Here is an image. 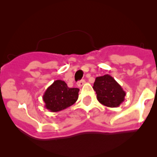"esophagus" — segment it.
<instances>
[{
    "label": "esophagus",
    "instance_id": "esophagus-1",
    "mask_svg": "<svg viewBox=\"0 0 157 157\" xmlns=\"http://www.w3.org/2000/svg\"><path fill=\"white\" fill-rule=\"evenodd\" d=\"M85 83H86L85 80H84V79H82V80H80V81L78 82L77 85H78V87H81V86H82L84 85Z\"/></svg>",
    "mask_w": 157,
    "mask_h": 157
}]
</instances>
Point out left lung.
<instances>
[{
    "mask_svg": "<svg viewBox=\"0 0 157 157\" xmlns=\"http://www.w3.org/2000/svg\"><path fill=\"white\" fill-rule=\"evenodd\" d=\"M93 88L96 91L98 101L105 106L116 108L125 99V91L109 75L96 78Z\"/></svg>",
    "mask_w": 157,
    "mask_h": 157,
    "instance_id": "obj_1",
    "label": "left lung"
}]
</instances>
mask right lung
<instances>
[{
	"label": "right lung",
	"mask_w": 157,
	"mask_h": 157,
	"mask_svg": "<svg viewBox=\"0 0 157 157\" xmlns=\"http://www.w3.org/2000/svg\"><path fill=\"white\" fill-rule=\"evenodd\" d=\"M78 92L79 89L70 88L64 81L56 80L43 95L45 107L52 112L63 110L75 103Z\"/></svg>",
	"instance_id": "obj_1"
}]
</instances>
